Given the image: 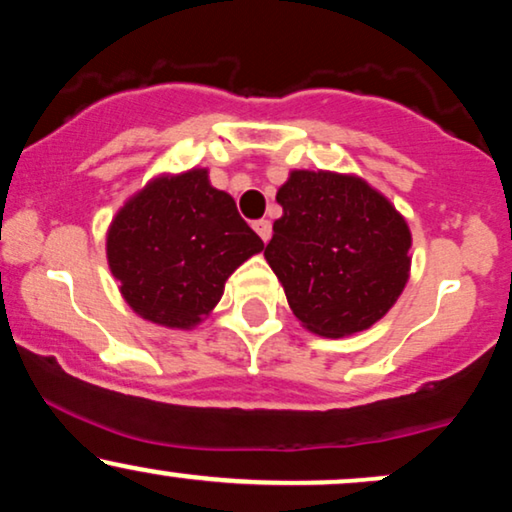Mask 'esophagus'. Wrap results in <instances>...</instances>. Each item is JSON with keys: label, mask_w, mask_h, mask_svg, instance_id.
<instances>
[{"label": "esophagus", "mask_w": 512, "mask_h": 512, "mask_svg": "<svg viewBox=\"0 0 512 512\" xmlns=\"http://www.w3.org/2000/svg\"><path fill=\"white\" fill-rule=\"evenodd\" d=\"M252 228H255V233L264 240V243H267V240L272 238V223H269L267 219L255 221V223H252Z\"/></svg>", "instance_id": "obj_1"}]
</instances>
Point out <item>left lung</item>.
Returning a JSON list of instances; mask_svg holds the SVG:
<instances>
[{
	"mask_svg": "<svg viewBox=\"0 0 512 512\" xmlns=\"http://www.w3.org/2000/svg\"><path fill=\"white\" fill-rule=\"evenodd\" d=\"M276 202L264 257L293 315L322 337L368 330L409 279L407 221L368 182L325 170H293Z\"/></svg>",
	"mask_w": 512,
	"mask_h": 512,
	"instance_id": "left-lung-1",
	"label": "left lung"
}]
</instances>
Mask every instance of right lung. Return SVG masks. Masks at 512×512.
Wrapping results in <instances>:
<instances>
[{
  "label": "right lung",
  "instance_id": "obj_1",
  "mask_svg": "<svg viewBox=\"0 0 512 512\" xmlns=\"http://www.w3.org/2000/svg\"><path fill=\"white\" fill-rule=\"evenodd\" d=\"M262 248L233 197L209 185L207 170L149 182L108 231L110 272L129 308L178 330L202 322L228 276Z\"/></svg>",
  "mask_w": 512,
  "mask_h": 512
}]
</instances>
